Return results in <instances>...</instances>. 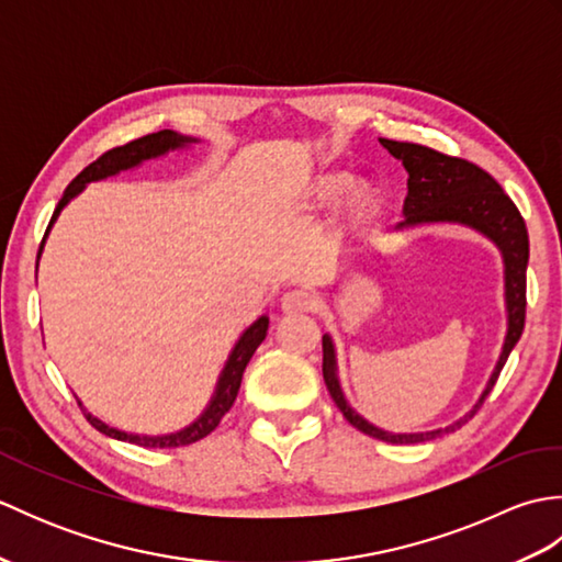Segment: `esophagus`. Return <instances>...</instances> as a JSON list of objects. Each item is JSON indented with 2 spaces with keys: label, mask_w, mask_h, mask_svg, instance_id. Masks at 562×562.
<instances>
[{
  "label": "esophagus",
  "mask_w": 562,
  "mask_h": 562,
  "mask_svg": "<svg viewBox=\"0 0 562 562\" xmlns=\"http://www.w3.org/2000/svg\"><path fill=\"white\" fill-rule=\"evenodd\" d=\"M314 306H316L314 294L306 290H290L284 292L280 300V308L284 314H304V312H312Z\"/></svg>",
  "instance_id": "34e87169"
}]
</instances>
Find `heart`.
<instances>
[{
	"label": "heart",
	"mask_w": 562,
	"mask_h": 562,
	"mask_svg": "<svg viewBox=\"0 0 562 562\" xmlns=\"http://www.w3.org/2000/svg\"><path fill=\"white\" fill-rule=\"evenodd\" d=\"M345 181H348V176L338 171L316 176L312 188H308V202H312L314 207L328 205V202L340 193ZM342 205L352 214V217H367V214H374L381 205V188L372 181V178H352V181L345 186Z\"/></svg>",
	"instance_id": "1"
}]
</instances>
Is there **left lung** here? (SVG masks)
<instances>
[{
	"label": "left lung",
	"instance_id": "obj_1",
	"mask_svg": "<svg viewBox=\"0 0 562 562\" xmlns=\"http://www.w3.org/2000/svg\"><path fill=\"white\" fill-rule=\"evenodd\" d=\"M379 142L389 149L391 157L403 161L405 171H408V195H405L403 202L405 220L396 224V232L411 229V226L420 224H461L483 234L485 238H491L499 248V254H503L505 262L507 333L503 352H499V360L493 369L491 379H487V386L481 393L479 403L473 405V411H469L463 417H459L457 423H451L447 427L429 429V432L396 435L364 420L360 413L350 408L348 398H345L338 381L336 348H333L328 333L324 336V381L330 391V398L336 401L340 413L345 415V420L374 439L391 441V445H417V441H429L453 432V429H459L469 417L475 415V411H479L483 401L487 398V393L493 391L512 348H515L517 340L521 338L524 314H527L529 234L515 202L509 200V195L499 188L495 178L483 171L481 166L459 157H447V154L423 145H413V142Z\"/></svg>",
	"mask_w": 562,
	"mask_h": 562
}]
</instances>
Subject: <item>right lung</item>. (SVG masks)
<instances>
[{
  "mask_svg": "<svg viewBox=\"0 0 562 562\" xmlns=\"http://www.w3.org/2000/svg\"><path fill=\"white\" fill-rule=\"evenodd\" d=\"M193 142H200V139L188 137V135H178V133H173V130H159V133H151L147 137H139V139L127 142V145H123V147H115L111 151H105L103 157H99L97 161L89 164L87 169H83L75 178V181L67 186L63 200L57 202V207L53 212V220H50V224H47V232H45L43 244L38 248V258L43 254V246H45L47 234H50L55 220L59 217V212H63V207L67 205L71 198H77L81 190L87 188V183L103 181V178H109V176H115V173L127 171V169H135V166H139L142 161L164 157V154H169L173 149H186L188 145H193ZM268 324H270V318L268 316H260L258 321H254V324H250L241 333V338L236 340L234 350L229 355V360H226V364L222 369L220 381H217V389H214V396L207 403V408L200 413L198 420H193L183 429H178V432L157 435V437L130 435V432H123V429L109 427L103 420H99L97 415H91V413L83 411V405L79 401L81 411H83V415H87V420L93 427H97L99 432H103L105 437H113V439H121V441H133V445L147 447V449H171V447L193 445V441H200L202 437H207L212 429L222 423V417L229 413V408H232L234 401H236L238 386H241L244 369L250 362V357H254V352L258 350V345L266 340V336H268Z\"/></svg>",
  "mask_w": 562,
  "mask_h": 562,
  "instance_id": "add662e5",
  "label": "right lung"
}]
</instances>
